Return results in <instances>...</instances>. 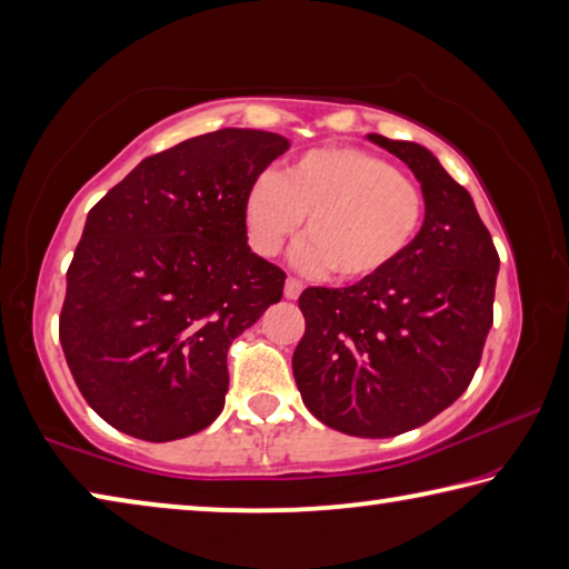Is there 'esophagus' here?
Wrapping results in <instances>:
<instances>
[{
  "label": "esophagus",
  "mask_w": 569,
  "mask_h": 569,
  "mask_svg": "<svg viewBox=\"0 0 569 569\" xmlns=\"http://www.w3.org/2000/svg\"><path fill=\"white\" fill-rule=\"evenodd\" d=\"M301 291H303V283H301V281H296V278H288L286 286H283V293H286V298H291V301H296V298L301 296Z\"/></svg>",
  "instance_id": "esophagus-1"
}]
</instances>
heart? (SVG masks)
Returning <instances> with one entry per match:
<instances>
[{
	"label": "heart",
	"mask_w": 569,
	"mask_h": 569,
	"mask_svg": "<svg viewBox=\"0 0 569 569\" xmlns=\"http://www.w3.org/2000/svg\"><path fill=\"white\" fill-rule=\"evenodd\" d=\"M423 196L389 160L361 148H316L258 176L243 198L250 246L276 256L303 220L293 250L303 271L363 281L399 261L419 233Z\"/></svg>",
	"instance_id": "heart-1"
}]
</instances>
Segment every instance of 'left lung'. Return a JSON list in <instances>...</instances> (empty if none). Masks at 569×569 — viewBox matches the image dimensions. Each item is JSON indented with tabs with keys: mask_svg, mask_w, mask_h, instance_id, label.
Returning <instances> with one entry per match:
<instances>
[{
	"mask_svg": "<svg viewBox=\"0 0 569 569\" xmlns=\"http://www.w3.org/2000/svg\"><path fill=\"white\" fill-rule=\"evenodd\" d=\"M366 138L419 180L423 223L381 273L349 288H306L293 377L326 427L387 439L435 419L467 391L492 329L499 256L475 200L435 152Z\"/></svg>",
	"mask_w": 569,
	"mask_h": 569,
	"instance_id": "obj_1",
	"label": "left lung"
}]
</instances>
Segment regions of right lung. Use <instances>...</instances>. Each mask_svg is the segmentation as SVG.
Instances as JSON below:
<instances>
[{
	"mask_svg": "<svg viewBox=\"0 0 569 569\" xmlns=\"http://www.w3.org/2000/svg\"><path fill=\"white\" fill-rule=\"evenodd\" d=\"M291 148L223 128L130 170L94 206L67 271L60 341L82 397L122 435L172 441L223 411L228 346L283 296L243 198Z\"/></svg>",
	"mask_w": 569,
	"mask_h": 569,
	"instance_id": "add662e5",
	"label": "right lung"
}]
</instances>
